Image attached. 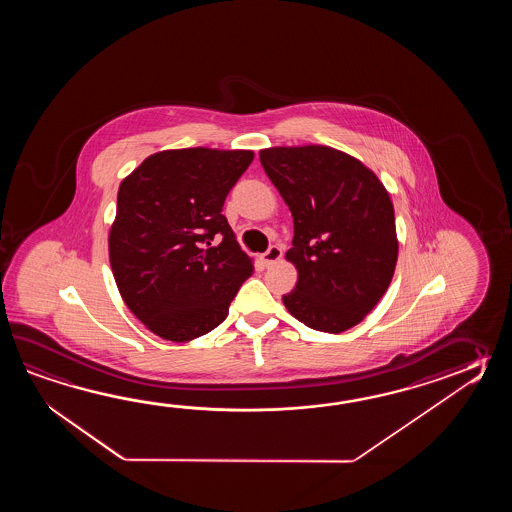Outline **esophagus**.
I'll use <instances>...</instances> for the list:
<instances>
[{"label": "esophagus", "instance_id": "obj_1", "mask_svg": "<svg viewBox=\"0 0 512 512\" xmlns=\"http://www.w3.org/2000/svg\"><path fill=\"white\" fill-rule=\"evenodd\" d=\"M261 260L267 267H271L276 261L282 260V249L278 245H272V247H269V251L261 256Z\"/></svg>", "mask_w": 512, "mask_h": 512}]
</instances>
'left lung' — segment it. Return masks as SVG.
<instances>
[{
  "label": "left lung",
  "instance_id": "1",
  "mask_svg": "<svg viewBox=\"0 0 512 512\" xmlns=\"http://www.w3.org/2000/svg\"><path fill=\"white\" fill-rule=\"evenodd\" d=\"M291 210L298 271L287 311L305 326L342 333L362 322L392 282L399 241L388 190L368 166L331 146H274L260 152Z\"/></svg>",
  "mask_w": 512,
  "mask_h": 512
}]
</instances>
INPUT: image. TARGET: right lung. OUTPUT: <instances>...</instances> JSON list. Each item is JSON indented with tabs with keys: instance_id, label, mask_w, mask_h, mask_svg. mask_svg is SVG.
Returning a JSON list of instances; mask_svg holds the SVG:
<instances>
[{
	"instance_id": "1",
	"label": "right lung",
	"mask_w": 512,
	"mask_h": 512,
	"mask_svg": "<svg viewBox=\"0 0 512 512\" xmlns=\"http://www.w3.org/2000/svg\"><path fill=\"white\" fill-rule=\"evenodd\" d=\"M252 159V150H164L122 179L109 263L124 304L157 337L207 335L251 276L221 210ZM216 233L224 240L212 248Z\"/></svg>"
}]
</instances>
